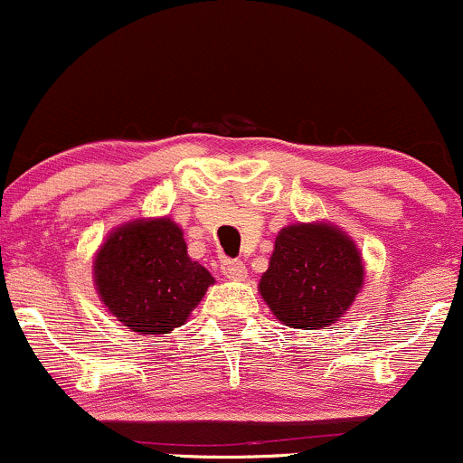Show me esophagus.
<instances>
[{"instance_id":"esophagus-1","label":"esophagus","mask_w":463,"mask_h":463,"mask_svg":"<svg viewBox=\"0 0 463 463\" xmlns=\"http://www.w3.org/2000/svg\"><path fill=\"white\" fill-rule=\"evenodd\" d=\"M222 274L231 280H243L248 274L246 263L237 261V259H228V261L222 263Z\"/></svg>"}]
</instances>
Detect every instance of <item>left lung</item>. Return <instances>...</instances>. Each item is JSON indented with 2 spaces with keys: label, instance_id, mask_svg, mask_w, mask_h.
Segmentation results:
<instances>
[{
  "label": "left lung",
  "instance_id": "left-lung-1",
  "mask_svg": "<svg viewBox=\"0 0 463 463\" xmlns=\"http://www.w3.org/2000/svg\"><path fill=\"white\" fill-rule=\"evenodd\" d=\"M364 285L359 250L335 226L296 224L279 232L259 291L285 326L313 331L342 317Z\"/></svg>",
  "mask_w": 463,
  "mask_h": 463
}]
</instances>
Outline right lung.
Returning <instances> with one entry per match:
<instances>
[{"label":"right lung","instance_id":"right-lung-1","mask_svg":"<svg viewBox=\"0 0 463 463\" xmlns=\"http://www.w3.org/2000/svg\"><path fill=\"white\" fill-rule=\"evenodd\" d=\"M95 285L117 320L163 335L184 324L213 276L191 261L183 231L165 217L117 228L95 257Z\"/></svg>","mask_w":463,"mask_h":463}]
</instances>
